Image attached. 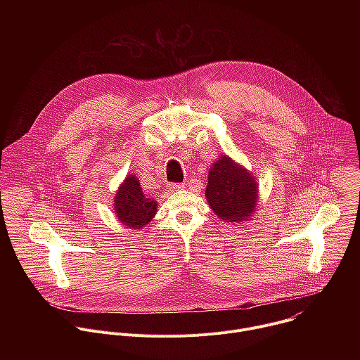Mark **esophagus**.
Returning <instances> with one entry per match:
<instances>
[{
	"label": "esophagus",
	"mask_w": 360,
	"mask_h": 360,
	"mask_svg": "<svg viewBox=\"0 0 360 360\" xmlns=\"http://www.w3.org/2000/svg\"><path fill=\"white\" fill-rule=\"evenodd\" d=\"M168 191H171V192H174V191H179V189H184L185 188V185L184 184H168Z\"/></svg>",
	"instance_id": "esophagus-1"
}]
</instances>
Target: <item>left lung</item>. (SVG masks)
Listing matches in <instances>:
<instances>
[{
    "label": "left lung",
    "instance_id": "1",
    "mask_svg": "<svg viewBox=\"0 0 360 360\" xmlns=\"http://www.w3.org/2000/svg\"><path fill=\"white\" fill-rule=\"evenodd\" d=\"M258 182L242 165L221 155L212 165L205 191L211 210L224 222H246L258 205Z\"/></svg>",
    "mask_w": 360,
    "mask_h": 360
}]
</instances>
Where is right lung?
I'll return each mask as SVG.
<instances>
[{"mask_svg":"<svg viewBox=\"0 0 360 360\" xmlns=\"http://www.w3.org/2000/svg\"><path fill=\"white\" fill-rule=\"evenodd\" d=\"M114 211L122 225L141 229L157 214L158 202L146 198L135 175H127L114 198Z\"/></svg>","mask_w":360,"mask_h":360,"instance_id":"1","label":"right lung"}]
</instances>
